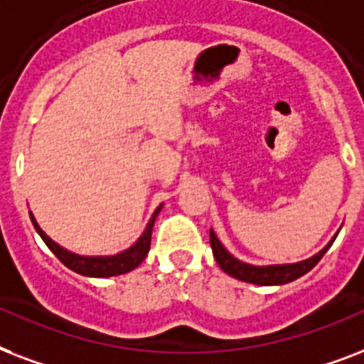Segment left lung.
Listing matches in <instances>:
<instances>
[{
	"label": "left lung",
	"mask_w": 364,
	"mask_h": 364,
	"mask_svg": "<svg viewBox=\"0 0 364 364\" xmlns=\"http://www.w3.org/2000/svg\"><path fill=\"white\" fill-rule=\"evenodd\" d=\"M338 235V233H336ZM336 235L332 237V241L326 245L325 249L317 252L315 256L308 258L304 262H296V264H283V266H250V264H245V262L233 258L230 252H228L222 243L218 241V237L214 235V232L210 230V247H213V255L218 262V266L232 277L239 279V281H245V283L252 284H284L294 281V279L302 277L309 269H314L317 266V262L325 256V252L331 249V245L334 243Z\"/></svg>",
	"instance_id": "8db88e82"
}]
</instances>
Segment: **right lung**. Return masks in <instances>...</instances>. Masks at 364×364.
Instances as JSON below:
<instances>
[{
	"mask_svg": "<svg viewBox=\"0 0 364 364\" xmlns=\"http://www.w3.org/2000/svg\"><path fill=\"white\" fill-rule=\"evenodd\" d=\"M163 205L157 207V210L151 216V220L148 222V228L144 230L142 237L138 239L136 243L132 245L131 249L123 250L119 255L114 256H80L70 252V250L62 249L60 245H56L53 239L47 235V233L38 226V222L33 218V214L30 213V218H32V224L36 228V232L39 233V237L43 239L45 245L49 247L58 260L64 264L70 269H74L75 273H81V275H87V277H112V275H121V273L132 272L134 267H138L144 262L148 250H150V241H151V228H154V222H156L157 214L161 210Z\"/></svg>",
	"mask_w": 364,
	"mask_h": 364,
	"instance_id": "obj_1",
	"label": "right lung"
}]
</instances>
